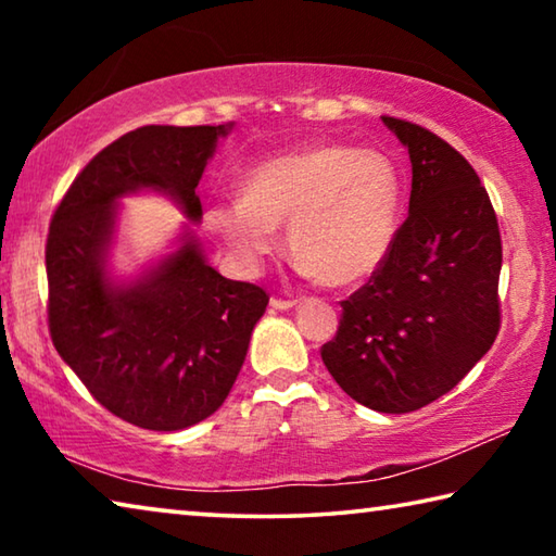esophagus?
I'll list each match as a JSON object with an SVG mask.
<instances>
[{
	"mask_svg": "<svg viewBox=\"0 0 556 556\" xmlns=\"http://www.w3.org/2000/svg\"><path fill=\"white\" fill-rule=\"evenodd\" d=\"M271 308H279V312H289V308L296 306L294 299H279V296H271Z\"/></svg>",
	"mask_w": 556,
	"mask_h": 556,
	"instance_id": "1",
	"label": "esophagus"
}]
</instances>
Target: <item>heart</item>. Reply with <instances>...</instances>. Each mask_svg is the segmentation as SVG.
Returning <instances> with one entry per match:
<instances>
[{
    "mask_svg": "<svg viewBox=\"0 0 556 556\" xmlns=\"http://www.w3.org/2000/svg\"><path fill=\"white\" fill-rule=\"evenodd\" d=\"M402 174L380 149L308 144L267 159L242 178L240 199L211 205L205 223L244 269L287 248L328 287L355 285L388 260L400 228Z\"/></svg>",
    "mask_w": 556,
    "mask_h": 556,
    "instance_id": "obj_1",
    "label": "heart"
}]
</instances>
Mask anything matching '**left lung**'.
<instances>
[{
    "label": "left lung",
    "mask_w": 556,
    "mask_h": 556,
    "mask_svg": "<svg viewBox=\"0 0 556 556\" xmlns=\"http://www.w3.org/2000/svg\"><path fill=\"white\" fill-rule=\"evenodd\" d=\"M382 122L409 152V215L368 285L341 301V326L321 357L355 402L404 414L454 390L491 351L503 244L473 166L434 131Z\"/></svg>",
    "instance_id": "8db88e82"
}]
</instances>
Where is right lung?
I'll list each match as a JSON object with an SVG mask.
<instances>
[{
  "mask_svg": "<svg viewBox=\"0 0 556 556\" xmlns=\"http://www.w3.org/2000/svg\"><path fill=\"white\" fill-rule=\"evenodd\" d=\"M230 127L127 131L75 176L51 218V341L92 397L135 427L178 431L211 417L232 390L269 304L262 287L205 265L191 232L129 285H115L105 267L122 195L152 188L201 220L195 186Z\"/></svg>",
  "mask_w": 556,
  "mask_h": 556,
  "instance_id": "obj_1",
  "label": "right lung"
}]
</instances>
